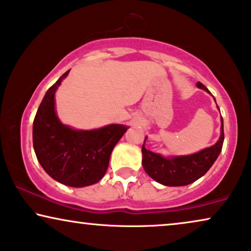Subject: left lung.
Returning a JSON list of instances; mask_svg holds the SVG:
<instances>
[{
	"mask_svg": "<svg viewBox=\"0 0 251 251\" xmlns=\"http://www.w3.org/2000/svg\"><path fill=\"white\" fill-rule=\"evenodd\" d=\"M197 87L210 93L204 84L198 82ZM224 120L221 117V135L218 142L212 147L205 148L196 154L185 156L163 157L162 155L153 153L146 149L145 139L142 145V166L146 173L156 182L167 186L188 185L199 179L213 166L219 154L221 153L224 144Z\"/></svg>",
	"mask_w": 251,
	"mask_h": 251,
	"instance_id": "left-lung-1",
	"label": "left lung"
}]
</instances>
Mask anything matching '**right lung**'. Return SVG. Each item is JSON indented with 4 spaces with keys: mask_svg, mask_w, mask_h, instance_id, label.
I'll return each mask as SVG.
<instances>
[{
    "mask_svg": "<svg viewBox=\"0 0 251 251\" xmlns=\"http://www.w3.org/2000/svg\"><path fill=\"white\" fill-rule=\"evenodd\" d=\"M66 72L50 87L33 120V148L40 166L53 179L74 188L93 185L105 175L110 155L127 127L118 124L78 131L60 122L54 95Z\"/></svg>",
    "mask_w": 251,
    "mask_h": 251,
    "instance_id": "obj_1",
    "label": "right lung"
}]
</instances>
